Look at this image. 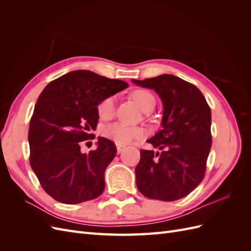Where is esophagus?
<instances>
[{"label": "esophagus", "mask_w": 251, "mask_h": 251, "mask_svg": "<svg viewBox=\"0 0 251 251\" xmlns=\"http://www.w3.org/2000/svg\"><path fill=\"white\" fill-rule=\"evenodd\" d=\"M117 153L119 154V153H121V151H123L125 149H126V147L125 146H121V144H117Z\"/></svg>", "instance_id": "esophagus-1"}]
</instances>
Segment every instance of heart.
<instances>
[{"label":"heart","instance_id":"heart-1","mask_svg":"<svg viewBox=\"0 0 251 251\" xmlns=\"http://www.w3.org/2000/svg\"><path fill=\"white\" fill-rule=\"evenodd\" d=\"M133 100L137 102L143 111H150L155 105V97L147 90H134L131 93ZM97 113L102 120H110L115 114V96L103 98L97 105ZM104 137L113 140L117 144H127L133 140L142 139L146 136V131L140 126H132L125 124L116 123L105 126L102 131Z\"/></svg>","mask_w":251,"mask_h":251}]
</instances>
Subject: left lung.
<instances>
[{
    "instance_id": "1",
    "label": "left lung",
    "mask_w": 251,
    "mask_h": 251,
    "mask_svg": "<svg viewBox=\"0 0 251 251\" xmlns=\"http://www.w3.org/2000/svg\"><path fill=\"white\" fill-rule=\"evenodd\" d=\"M133 82L154 89L164 107L162 130L148 140L162 151H140L135 169L137 187L150 199L179 200L205 176L211 148L210 108L198 88L172 74Z\"/></svg>"
}]
</instances>
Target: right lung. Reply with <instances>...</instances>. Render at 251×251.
<instances>
[{"label":"right lung","instance_id":"right-lung-1","mask_svg":"<svg viewBox=\"0 0 251 251\" xmlns=\"http://www.w3.org/2000/svg\"><path fill=\"white\" fill-rule=\"evenodd\" d=\"M127 82L88 70L67 73L45 87L30 119L29 162L41 186L53 199L78 204L100 197L104 172L116 155L113 141L100 137L98 147L82 154L83 141L98 124L97 105L127 88Z\"/></svg>","mask_w":251,"mask_h":251}]
</instances>
